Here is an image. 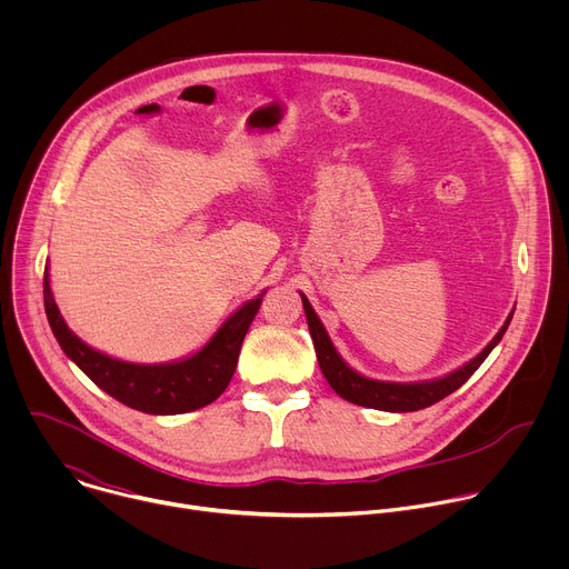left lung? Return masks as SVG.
I'll use <instances>...</instances> for the list:
<instances>
[{"instance_id": "obj_1", "label": "left lung", "mask_w": 569, "mask_h": 569, "mask_svg": "<svg viewBox=\"0 0 569 569\" xmlns=\"http://www.w3.org/2000/svg\"><path fill=\"white\" fill-rule=\"evenodd\" d=\"M301 301H303L310 338H312L317 362H319V369H321L323 378L329 380V385L345 400H349L353 405H362V408L382 410V412H417V410L430 408V405H435V402L443 400L446 396H450L452 391H457L479 369V365L486 358H489V353L496 349V345L502 340L505 331L509 329V321L513 317V315H509V319L505 321V327L491 340V345L486 347L477 358H472L468 365H463L461 369H457V371H452V373H448L439 380L400 385V382L371 380V378H365V376L356 373L351 367H347V362L338 356L336 347L331 345L327 331H323L321 321L315 315L310 301L303 295H301Z\"/></svg>"}]
</instances>
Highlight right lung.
I'll return each mask as SVG.
<instances>
[{"mask_svg":"<svg viewBox=\"0 0 569 569\" xmlns=\"http://www.w3.org/2000/svg\"><path fill=\"white\" fill-rule=\"evenodd\" d=\"M261 297L238 308L196 356L171 365H132L94 351L67 329L44 268V310L60 349L97 387L146 415L193 412L213 402L227 389L236 371L242 340L261 308Z\"/></svg>","mask_w":569,"mask_h":569,"instance_id":"1","label":"right lung"}]
</instances>
